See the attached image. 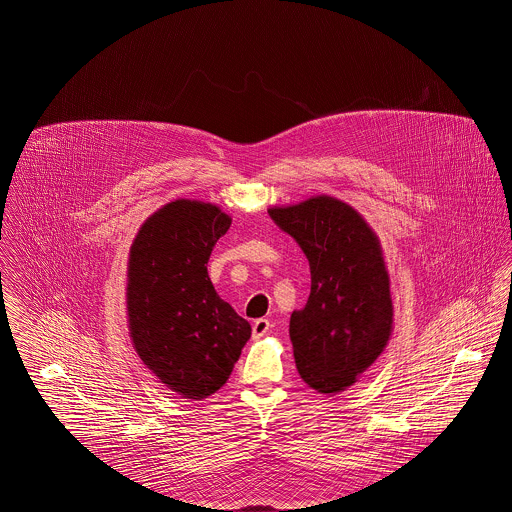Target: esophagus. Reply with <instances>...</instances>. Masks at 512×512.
<instances>
[{
    "instance_id": "1",
    "label": "esophagus",
    "mask_w": 512,
    "mask_h": 512,
    "mask_svg": "<svg viewBox=\"0 0 512 512\" xmlns=\"http://www.w3.org/2000/svg\"><path fill=\"white\" fill-rule=\"evenodd\" d=\"M268 330H270V322H268L267 318H257V320L253 322V328H251L253 340L263 338V336L267 334Z\"/></svg>"
}]
</instances>
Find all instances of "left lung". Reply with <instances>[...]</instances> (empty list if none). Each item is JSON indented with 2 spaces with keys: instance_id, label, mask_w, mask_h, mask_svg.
Returning a JSON list of instances; mask_svg holds the SVG:
<instances>
[{
  "instance_id": "obj_1",
  "label": "left lung",
  "mask_w": 512,
  "mask_h": 512,
  "mask_svg": "<svg viewBox=\"0 0 512 512\" xmlns=\"http://www.w3.org/2000/svg\"><path fill=\"white\" fill-rule=\"evenodd\" d=\"M268 215L311 268L307 305L290 318L297 370L318 393H340L390 340V278L378 238L353 207L328 195Z\"/></svg>"
}]
</instances>
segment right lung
<instances>
[{"label":"right lung","mask_w":512,"mask_h":512,"mask_svg":"<svg viewBox=\"0 0 512 512\" xmlns=\"http://www.w3.org/2000/svg\"><path fill=\"white\" fill-rule=\"evenodd\" d=\"M230 222L211 203L176 199L142 224L130 247L134 349L163 384L195 401L226 384L251 338L249 322L220 299L207 274Z\"/></svg>","instance_id":"right-lung-1"}]
</instances>
